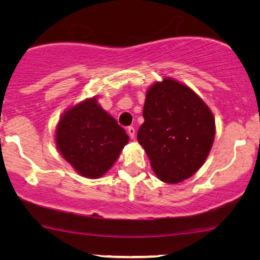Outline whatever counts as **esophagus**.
Wrapping results in <instances>:
<instances>
[{"label": "esophagus", "mask_w": 260, "mask_h": 260, "mask_svg": "<svg viewBox=\"0 0 260 260\" xmlns=\"http://www.w3.org/2000/svg\"><path fill=\"white\" fill-rule=\"evenodd\" d=\"M127 134H129V136L131 138H134L135 137V134H136V130H135V127L134 126L127 127Z\"/></svg>", "instance_id": "34e87169"}]
</instances>
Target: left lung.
Masks as SVG:
<instances>
[{
  "instance_id": "left-lung-1",
  "label": "left lung",
  "mask_w": 260,
  "mask_h": 260,
  "mask_svg": "<svg viewBox=\"0 0 260 260\" xmlns=\"http://www.w3.org/2000/svg\"><path fill=\"white\" fill-rule=\"evenodd\" d=\"M137 140L166 183L189 179L204 165L215 136L214 116L187 85L173 78L148 88Z\"/></svg>"
}]
</instances>
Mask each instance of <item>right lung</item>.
<instances>
[{"mask_svg": "<svg viewBox=\"0 0 260 260\" xmlns=\"http://www.w3.org/2000/svg\"><path fill=\"white\" fill-rule=\"evenodd\" d=\"M129 142L125 130L92 97L67 109L60 117L55 144L79 175L98 179L119 157Z\"/></svg>", "mask_w": 260, "mask_h": 260, "instance_id": "obj_1", "label": "right lung"}]
</instances>
